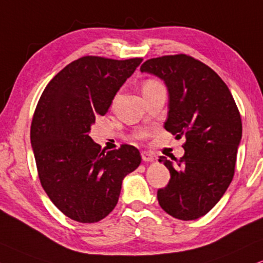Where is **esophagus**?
Listing matches in <instances>:
<instances>
[{
    "instance_id": "esophagus-1",
    "label": "esophagus",
    "mask_w": 263,
    "mask_h": 263,
    "mask_svg": "<svg viewBox=\"0 0 263 263\" xmlns=\"http://www.w3.org/2000/svg\"><path fill=\"white\" fill-rule=\"evenodd\" d=\"M141 155H142L143 161H145V162H152V161H154V155H153L152 153H149V152H142Z\"/></svg>"
}]
</instances>
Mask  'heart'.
Returning <instances> with one entry per match:
<instances>
[{
    "instance_id": "obj_1",
    "label": "heart",
    "mask_w": 263,
    "mask_h": 263,
    "mask_svg": "<svg viewBox=\"0 0 263 263\" xmlns=\"http://www.w3.org/2000/svg\"><path fill=\"white\" fill-rule=\"evenodd\" d=\"M158 85H160V84H159L158 81H155V80H147V81H145L144 84H143L142 91H147V89L155 87V86H158Z\"/></svg>"
}]
</instances>
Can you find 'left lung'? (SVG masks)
Returning <instances> with one entry per match:
<instances>
[{
    "instance_id": "8db88e82",
    "label": "left lung",
    "mask_w": 263,
    "mask_h": 263,
    "mask_svg": "<svg viewBox=\"0 0 263 263\" xmlns=\"http://www.w3.org/2000/svg\"><path fill=\"white\" fill-rule=\"evenodd\" d=\"M141 71L165 82L170 99L164 127L176 138H185L181 159H159L171 175L158 191L159 204L172 217L197 220L217 204L233 179L240 112L223 80L191 55L148 59Z\"/></svg>"
}]
</instances>
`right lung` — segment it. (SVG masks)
I'll use <instances>...</instances> for the list:
<instances>
[{
	"instance_id": "right-lung-1",
	"label": "right lung",
	"mask_w": 263,
	"mask_h": 263,
	"mask_svg": "<svg viewBox=\"0 0 263 263\" xmlns=\"http://www.w3.org/2000/svg\"><path fill=\"white\" fill-rule=\"evenodd\" d=\"M142 61L86 55L59 71L40 97L30 128L39 178L71 220L95 223L110 214L122 179L141 164L134 145L102 151L89 131Z\"/></svg>"
}]
</instances>
